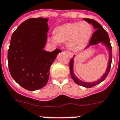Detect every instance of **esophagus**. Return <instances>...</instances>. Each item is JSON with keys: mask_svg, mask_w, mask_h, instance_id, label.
Here are the masks:
<instances>
[{"mask_svg": "<svg viewBox=\"0 0 120 120\" xmlns=\"http://www.w3.org/2000/svg\"><path fill=\"white\" fill-rule=\"evenodd\" d=\"M64 52H65L66 53H67V54L68 55V56H69L70 58H71V57L73 56V54H72L71 53L69 52H68V51H67V50H64Z\"/></svg>", "mask_w": 120, "mask_h": 120, "instance_id": "esophagus-1", "label": "esophagus"}]
</instances>
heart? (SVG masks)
<instances>
[{"label": "heart", "instance_id": "b5f03b06", "mask_svg": "<svg viewBox=\"0 0 120 120\" xmlns=\"http://www.w3.org/2000/svg\"><path fill=\"white\" fill-rule=\"evenodd\" d=\"M92 32V27L87 22L67 23L56 27L52 40L56 43L67 41L66 45L70 50L79 52L89 42Z\"/></svg>", "mask_w": 120, "mask_h": 120}]
</instances>
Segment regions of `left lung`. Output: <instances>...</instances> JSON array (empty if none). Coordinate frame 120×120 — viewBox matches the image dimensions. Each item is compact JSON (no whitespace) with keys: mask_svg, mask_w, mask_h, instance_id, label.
<instances>
[{"mask_svg":"<svg viewBox=\"0 0 120 120\" xmlns=\"http://www.w3.org/2000/svg\"><path fill=\"white\" fill-rule=\"evenodd\" d=\"M84 20H85L89 23H91L93 25V28L96 30L94 32V33L91 36V38L90 40V42L88 45L87 47H90L91 45H97L100 43H103L105 46H106L107 49L109 50V53H110V56H109V61L108 62V67L106 69V71L105 73H104L103 75L101 77L100 79H99L97 81L93 82H84L83 81L79 80L77 79V77L75 75L73 71V62H74V57L71 58V60L70 61V75L73 80V81L77 84L79 85L80 86H84L86 88H91L93 87L94 86L97 85L101 82H103L105 79H106V77L108 76V73L110 72V68H111V65H112V47L110 43V38L108 36V33L106 32V30H105L102 27V26L98 23L97 21H95L93 19H83Z\"/></svg>","mask_w":120,"mask_h":120,"instance_id":"left-lung-1","label":"left lung"}]
</instances>
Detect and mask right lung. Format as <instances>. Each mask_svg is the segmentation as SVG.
I'll return each mask as SVG.
<instances>
[{
	"mask_svg": "<svg viewBox=\"0 0 120 120\" xmlns=\"http://www.w3.org/2000/svg\"><path fill=\"white\" fill-rule=\"evenodd\" d=\"M48 19L31 18L16 29L11 37L8 50L10 75L19 85L29 91L47 85L50 68L56 55L62 52L43 50L49 31Z\"/></svg>",
	"mask_w": 120,
	"mask_h": 120,
	"instance_id": "obj_1",
	"label": "right lung"
}]
</instances>
